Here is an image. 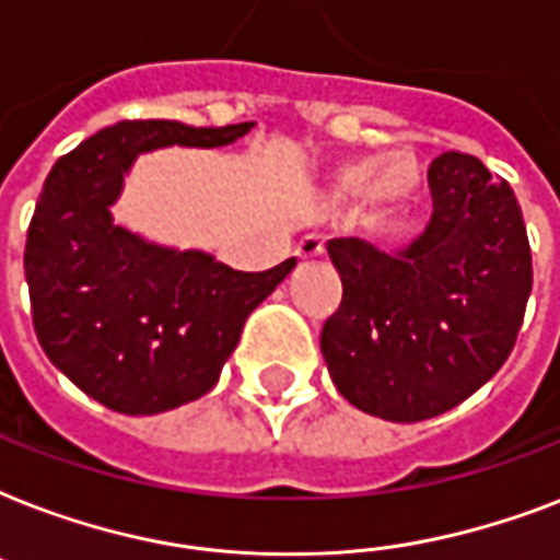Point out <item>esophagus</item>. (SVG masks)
Returning <instances> with one entry per match:
<instances>
[{"label": "esophagus", "mask_w": 560, "mask_h": 560, "mask_svg": "<svg viewBox=\"0 0 560 560\" xmlns=\"http://www.w3.org/2000/svg\"><path fill=\"white\" fill-rule=\"evenodd\" d=\"M323 249H325V244L316 235L302 237V241L296 244V255L302 258V261H316V258L323 255Z\"/></svg>", "instance_id": "obj_1"}]
</instances>
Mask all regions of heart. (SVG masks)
Wrapping results in <instances>:
<instances>
[{
  "instance_id": "heart-1",
  "label": "heart",
  "mask_w": 560,
  "mask_h": 560,
  "mask_svg": "<svg viewBox=\"0 0 560 560\" xmlns=\"http://www.w3.org/2000/svg\"><path fill=\"white\" fill-rule=\"evenodd\" d=\"M418 186V162L409 153H392L374 165L372 160L349 162L337 174V194L340 197H358L369 191L381 206H400Z\"/></svg>"
}]
</instances>
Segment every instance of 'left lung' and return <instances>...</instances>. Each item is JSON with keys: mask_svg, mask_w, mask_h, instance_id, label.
I'll use <instances>...</instances> for the list:
<instances>
[{"mask_svg": "<svg viewBox=\"0 0 560 560\" xmlns=\"http://www.w3.org/2000/svg\"><path fill=\"white\" fill-rule=\"evenodd\" d=\"M433 218L400 255L334 237L342 302L319 346L340 395L386 421H424L474 395L512 354L532 293L521 202L470 153L430 165Z\"/></svg>", "mask_w": 560, "mask_h": 560, "instance_id": "left-lung-1", "label": "left lung"}]
</instances>
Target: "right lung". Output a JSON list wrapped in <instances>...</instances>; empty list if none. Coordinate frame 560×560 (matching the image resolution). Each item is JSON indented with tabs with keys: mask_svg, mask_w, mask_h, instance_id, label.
<instances>
[{
	"mask_svg": "<svg viewBox=\"0 0 560 560\" xmlns=\"http://www.w3.org/2000/svg\"><path fill=\"white\" fill-rule=\"evenodd\" d=\"M249 127L118 121L60 156L43 183L25 241L34 331L48 360L104 407L156 416L206 395L246 316L296 267L288 258L232 270L206 253L148 244L109 218L139 153L220 148Z\"/></svg>",
	"mask_w": 560,
	"mask_h": 560,
	"instance_id": "add662e5",
	"label": "right lung"
}]
</instances>
